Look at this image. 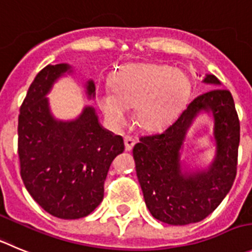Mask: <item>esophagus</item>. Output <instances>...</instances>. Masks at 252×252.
Segmentation results:
<instances>
[{"label":"esophagus","instance_id":"esophagus-1","mask_svg":"<svg viewBox=\"0 0 252 252\" xmlns=\"http://www.w3.org/2000/svg\"><path fill=\"white\" fill-rule=\"evenodd\" d=\"M134 144H135V139L131 137H126L124 138V145H126V150H131L133 149Z\"/></svg>","mask_w":252,"mask_h":252}]
</instances>
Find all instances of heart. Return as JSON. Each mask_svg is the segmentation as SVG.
<instances>
[{
    "mask_svg": "<svg viewBox=\"0 0 252 252\" xmlns=\"http://www.w3.org/2000/svg\"><path fill=\"white\" fill-rule=\"evenodd\" d=\"M189 91V81L180 70L159 64L126 65L113 78L112 89L98 95V104L109 123L121 126L128 108H135L142 128L157 130L175 117Z\"/></svg>",
    "mask_w": 252,
    "mask_h": 252,
    "instance_id": "heart-1",
    "label": "heart"
}]
</instances>
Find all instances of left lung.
I'll return each instance as SVG.
<instances>
[{
    "instance_id": "1",
    "label": "left lung",
    "mask_w": 252,
    "mask_h": 252,
    "mask_svg": "<svg viewBox=\"0 0 252 252\" xmlns=\"http://www.w3.org/2000/svg\"><path fill=\"white\" fill-rule=\"evenodd\" d=\"M204 82L220 86L213 74ZM203 110L214 115L216 160L206 172L183 173L180 149L187 128ZM239 143V117L231 93L225 88L197 95L168 128L140 138L133 157L150 214L169 225L192 224L210 215L234 184Z\"/></svg>"
}]
</instances>
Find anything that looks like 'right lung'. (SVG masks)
Wrapping results in <instances>:
<instances>
[{"label": "right lung", "mask_w": 252, "mask_h": 252, "mask_svg": "<svg viewBox=\"0 0 252 252\" xmlns=\"http://www.w3.org/2000/svg\"><path fill=\"white\" fill-rule=\"evenodd\" d=\"M69 69L49 64L32 82L20 108L17 150L27 191L43 210L65 220L84 218L99 205L110 164L124 150L123 138L103 129L92 107L72 122L52 117L46 94ZM94 92L89 81L87 94Z\"/></svg>", "instance_id": "obj_1"}]
</instances>
